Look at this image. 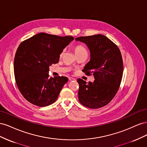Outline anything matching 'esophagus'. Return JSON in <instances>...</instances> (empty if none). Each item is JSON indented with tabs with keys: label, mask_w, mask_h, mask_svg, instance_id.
Wrapping results in <instances>:
<instances>
[{
	"label": "esophagus",
	"mask_w": 147,
	"mask_h": 147,
	"mask_svg": "<svg viewBox=\"0 0 147 147\" xmlns=\"http://www.w3.org/2000/svg\"><path fill=\"white\" fill-rule=\"evenodd\" d=\"M69 80L70 81H75V79L73 77H69Z\"/></svg>",
	"instance_id": "obj_1"
}]
</instances>
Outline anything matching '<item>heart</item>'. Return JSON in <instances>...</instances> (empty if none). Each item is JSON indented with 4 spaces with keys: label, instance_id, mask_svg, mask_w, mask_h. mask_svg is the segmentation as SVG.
Wrapping results in <instances>:
<instances>
[{
    "label": "heart",
    "instance_id": "b5f03b06",
    "mask_svg": "<svg viewBox=\"0 0 147 147\" xmlns=\"http://www.w3.org/2000/svg\"><path fill=\"white\" fill-rule=\"evenodd\" d=\"M74 51H75V54H76L77 56H78V55H82V54H84V53H86V54H88V52H87V50L85 48V47H83V45H78L75 46L74 48ZM62 55H63V53H61L60 56H61Z\"/></svg>",
    "mask_w": 147,
    "mask_h": 147
}]
</instances>
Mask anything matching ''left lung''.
I'll return each instance as SVG.
<instances>
[{"instance_id": "1", "label": "left lung", "mask_w": 147, "mask_h": 147, "mask_svg": "<svg viewBox=\"0 0 147 147\" xmlns=\"http://www.w3.org/2000/svg\"><path fill=\"white\" fill-rule=\"evenodd\" d=\"M75 39L86 43L90 49L91 59L83 72L93 75L95 79L92 83L77 80L79 102L88 108H101L113 99L121 84L123 73L121 52L116 44L101 34Z\"/></svg>"}]
</instances>
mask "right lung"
<instances>
[{
	"instance_id": "right-lung-1",
	"label": "right lung",
	"mask_w": 147,
	"mask_h": 147,
	"mask_svg": "<svg viewBox=\"0 0 147 147\" xmlns=\"http://www.w3.org/2000/svg\"><path fill=\"white\" fill-rule=\"evenodd\" d=\"M74 39L42 32L20 43L14 59L15 78L19 91L30 103L45 107L57 100L68 78L50 77L49 67L58 63L61 53Z\"/></svg>"
}]
</instances>
